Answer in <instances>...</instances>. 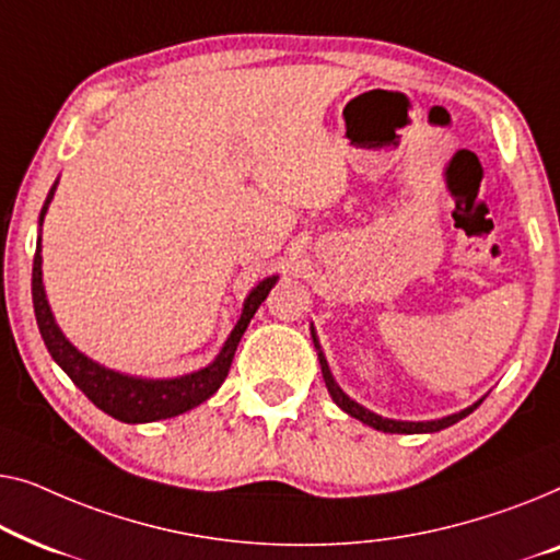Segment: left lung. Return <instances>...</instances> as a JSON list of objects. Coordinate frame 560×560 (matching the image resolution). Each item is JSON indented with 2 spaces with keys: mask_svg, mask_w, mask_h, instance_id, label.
<instances>
[{
  "mask_svg": "<svg viewBox=\"0 0 560 560\" xmlns=\"http://www.w3.org/2000/svg\"><path fill=\"white\" fill-rule=\"evenodd\" d=\"M312 337H314V332H312ZM314 348L319 350L317 337H314ZM319 365H322V375H325L327 390H329V396H332L335 404L340 406L345 413H350L352 419H360L362 423H368V427H373V429H377V431H385V434H431V431H441V429L452 427V423H456V421H462L464 416H469V413L475 411V408L479 406V404H475L471 408H467V411H459V413H454V416H446V419H439V421H419V423H416V421H393V419H383V416L370 413L368 408H362L360 404H355V400L345 396V393L340 390V385L335 383L332 373H329L327 360H325V355H322V352H319Z\"/></svg>",
  "mask_w": 560,
  "mask_h": 560,
  "instance_id": "obj_1",
  "label": "left lung"
}]
</instances>
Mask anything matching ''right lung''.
<instances>
[{
	"instance_id": "right-lung-1",
	"label": "right lung",
	"mask_w": 560,
	"mask_h": 560,
	"mask_svg": "<svg viewBox=\"0 0 560 560\" xmlns=\"http://www.w3.org/2000/svg\"><path fill=\"white\" fill-rule=\"evenodd\" d=\"M52 192H55V185L43 205L40 223L47 212V205L52 200ZM40 266H43V256H40V241H37L35 261H33V304H35L37 327H40L47 352H50L52 360L66 370L70 381H73L78 388L89 396L93 406H98L101 411L114 416V419H119L124 423H149L160 419H172V416L190 411V408L200 406L202 400H208L212 393L220 388V383L225 381L235 355V348H238L248 322L254 319L256 310L261 306L264 299L269 296L273 283H277V277L264 279L254 291H250L246 304H243L238 325H235L231 337H228L225 348L220 350V355L212 360L208 368L183 377H172V381H141V377H129V375L114 373V370L101 368L98 362L81 355V352H78L66 337H62V332L52 319L50 306H47Z\"/></svg>"
}]
</instances>
